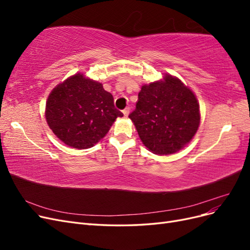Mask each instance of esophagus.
I'll use <instances>...</instances> for the list:
<instances>
[{
  "label": "esophagus",
  "instance_id": "1",
  "mask_svg": "<svg viewBox=\"0 0 250 250\" xmlns=\"http://www.w3.org/2000/svg\"><path fill=\"white\" fill-rule=\"evenodd\" d=\"M123 115L125 117H127L128 115H129V107H126L124 110H123Z\"/></svg>",
  "mask_w": 250,
  "mask_h": 250
}]
</instances>
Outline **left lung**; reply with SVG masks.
I'll use <instances>...</instances> for the list:
<instances>
[{
	"label": "left lung",
	"instance_id": "1",
	"mask_svg": "<svg viewBox=\"0 0 250 250\" xmlns=\"http://www.w3.org/2000/svg\"><path fill=\"white\" fill-rule=\"evenodd\" d=\"M200 118L193 90L170 74L142 85L137 107L129 115L142 143L157 155L185 148L197 132Z\"/></svg>",
	"mask_w": 250,
	"mask_h": 250
}]
</instances>
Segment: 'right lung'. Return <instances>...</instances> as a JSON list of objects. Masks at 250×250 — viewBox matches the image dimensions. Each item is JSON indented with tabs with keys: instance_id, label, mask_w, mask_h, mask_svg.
Returning a JSON list of instances; mask_svg holds the SVG:
<instances>
[{
	"instance_id": "obj_1",
	"label": "right lung",
	"mask_w": 250,
	"mask_h": 250,
	"mask_svg": "<svg viewBox=\"0 0 250 250\" xmlns=\"http://www.w3.org/2000/svg\"><path fill=\"white\" fill-rule=\"evenodd\" d=\"M44 117L65 145L87 149L101 141L123 113L115 108L113 97L102 83L77 73L52 89Z\"/></svg>"
}]
</instances>
